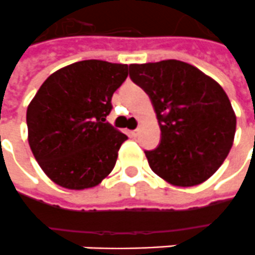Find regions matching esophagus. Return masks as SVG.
I'll return each instance as SVG.
<instances>
[{
    "label": "esophagus",
    "mask_w": 255,
    "mask_h": 255,
    "mask_svg": "<svg viewBox=\"0 0 255 255\" xmlns=\"http://www.w3.org/2000/svg\"><path fill=\"white\" fill-rule=\"evenodd\" d=\"M139 133H140V128H136L135 131H132V136H139Z\"/></svg>",
    "instance_id": "34e87169"
}]
</instances>
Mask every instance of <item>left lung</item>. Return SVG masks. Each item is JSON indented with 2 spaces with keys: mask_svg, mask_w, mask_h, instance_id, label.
Listing matches in <instances>:
<instances>
[{
  "mask_svg": "<svg viewBox=\"0 0 255 255\" xmlns=\"http://www.w3.org/2000/svg\"><path fill=\"white\" fill-rule=\"evenodd\" d=\"M129 77L148 94L161 127L159 146L144 151L151 170L177 186L208 180L227 158L237 127L223 88L175 59L129 65Z\"/></svg>",
  "mask_w": 255,
  "mask_h": 255,
  "instance_id": "8db88e82",
  "label": "left lung"
}]
</instances>
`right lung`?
<instances>
[{
    "instance_id": "obj_1",
    "label": "right lung",
    "mask_w": 255,
    "mask_h": 255,
    "mask_svg": "<svg viewBox=\"0 0 255 255\" xmlns=\"http://www.w3.org/2000/svg\"><path fill=\"white\" fill-rule=\"evenodd\" d=\"M127 77V65L81 60L51 74L37 90L27 109L28 142L55 184L93 188L113 170L128 137L107 116Z\"/></svg>"
}]
</instances>
